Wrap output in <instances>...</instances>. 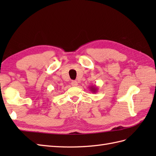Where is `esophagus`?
<instances>
[{"instance_id": "obj_1", "label": "esophagus", "mask_w": 156, "mask_h": 156, "mask_svg": "<svg viewBox=\"0 0 156 156\" xmlns=\"http://www.w3.org/2000/svg\"><path fill=\"white\" fill-rule=\"evenodd\" d=\"M71 84H72V87H77V86H78V82H76V81H72Z\"/></svg>"}]
</instances>
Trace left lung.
I'll use <instances>...</instances> for the list:
<instances>
[{
    "instance_id": "obj_1",
    "label": "left lung",
    "mask_w": 156,
    "mask_h": 156,
    "mask_svg": "<svg viewBox=\"0 0 156 156\" xmlns=\"http://www.w3.org/2000/svg\"><path fill=\"white\" fill-rule=\"evenodd\" d=\"M90 90L92 93H97L98 91V87L97 86H91V87H90Z\"/></svg>"
}]
</instances>
